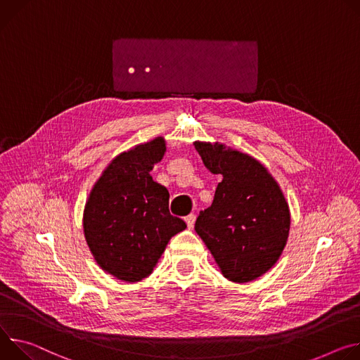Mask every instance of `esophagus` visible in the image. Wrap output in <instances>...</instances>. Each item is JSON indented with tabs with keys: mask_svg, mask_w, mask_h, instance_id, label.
<instances>
[{
	"mask_svg": "<svg viewBox=\"0 0 360 360\" xmlns=\"http://www.w3.org/2000/svg\"><path fill=\"white\" fill-rule=\"evenodd\" d=\"M184 220H186V223H187V227H188V229H193V227H194V221H195V216H194V214H188V216H186V217H184Z\"/></svg>",
	"mask_w": 360,
	"mask_h": 360,
	"instance_id": "esophagus-1",
	"label": "esophagus"
}]
</instances>
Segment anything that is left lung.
Instances as JSON below:
<instances>
[{
    "instance_id": "obj_1",
    "label": "left lung",
    "mask_w": 360,
    "mask_h": 360,
    "mask_svg": "<svg viewBox=\"0 0 360 360\" xmlns=\"http://www.w3.org/2000/svg\"><path fill=\"white\" fill-rule=\"evenodd\" d=\"M205 166L221 174L214 200L198 214L194 230L223 276L246 283L281 257L290 230L283 191L267 169L249 154L220 143L194 141Z\"/></svg>"
}]
</instances>
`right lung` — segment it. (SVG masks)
<instances>
[{"instance_id":"right-lung-1","label":"right lung","mask_w":360,"mask_h":360,"mask_svg":"<svg viewBox=\"0 0 360 360\" xmlns=\"http://www.w3.org/2000/svg\"><path fill=\"white\" fill-rule=\"evenodd\" d=\"M166 153L163 137L111 160L84 207L86 242L107 273L127 283L147 277L186 223L170 214L169 190L150 176Z\"/></svg>"}]
</instances>
